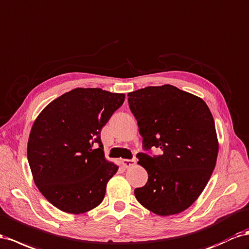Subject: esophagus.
<instances>
[{
    "label": "esophagus",
    "instance_id": "obj_1",
    "mask_svg": "<svg viewBox=\"0 0 249 249\" xmlns=\"http://www.w3.org/2000/svg\"><path fill=\"white\" fill-rule=\"evenodd\" d=\"M122 162H123V165L127 169V167H131L133 165H135L136 160L135 159H124Z\"/></svg>",
    "mask_w": 249,
    "mask_h": 249
}]
</instances>
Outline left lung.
I'll return each instance as SVG.
<instances>
[{
	"instance_id": "1",
	"label": "left lung",
	"mask_w": 249,
	"mask_h": 249,
	"mask_svg": "<svg viewBox=\"0 0 249 249\" xmlns=\"http://www.w3.org/2000/svg\"><path fill=\"white\" fill-rule=\"evenodd\" d=\"M127 96L143 147L163 151L154 157L137 154L149 179L134 194L158 216L177 214L198 199L216 166L219 142L210 108L202 98L171 85L146 87Z\"/></svg>"
}]
</instances>
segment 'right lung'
<instances>
[{
	"instance_id": "obj_1",
	"label": "right lung",
	"mask_w": 249,
	"mask_h": 249,
	"mask_svg": "<svg viewBox=\"0 0 249 249\" xmlns=\"http://www.w3.org/2000/svg\"><path fill=\"white\" fill-rule=\"evenodd\" d=\"M125 95L76 88L46 106L33 123L27 157L38 191L62 212L79 214L98 206L118 165L105 157L103 126Z\"/></svg>"
}]
</instances>
